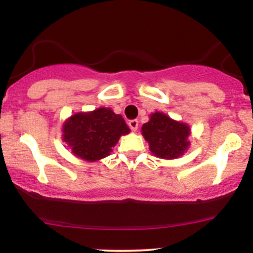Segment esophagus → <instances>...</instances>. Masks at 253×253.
I'll return each mask as SVG.
<instances>
[{
  "instance_id": "esophagus-1",
  "label": "esophagus",
  "mask_w": 253,
  "mask_h": 253,
  "mask_svg": "<svg viewBox=\"0 0 253 253\" xmlns=\"http://www.w3.org/2000/svg\"><path fill=\"white\" fill-rule=\"evenodd\" d=\"M128 126H129V128L132 129V130H135L138 129V126H139V123H138V120H130L129 123H128Z\"/></svg>"
}]
</instances>
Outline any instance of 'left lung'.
<instances>
[{
    "label": "left lung",
    "mask_w": 253,
    "mask_h": 253,
    "mask_svg": "<svg viewBox=\"0 0 253 253\" xmlns=\"http://www.w3.org/2000/svg\"><path fill=\"white\" fill-rule=\"evenodd\" d=\"M190 127L176 121L162 112L150 115L141 127V134L149 143L152 155L162 159H176L184 155L190 146Z\"/></svg>",
    "instance_id": "8db88e82"
}]
</instances>
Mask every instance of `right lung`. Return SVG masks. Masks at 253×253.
<instances>
[{"instance_id":"add662e5","label":"right lung","mask_w":253,"mask_h":253,"mask_svg":"<svg viewBox=\"0 0 253 253\" xmlns=\"http://www.w3.org/2000/svg\"><path fill=\"white\" fill-rule=\"evenodd\" d=\"M63 141L74 156L86 162H97L109 156L121 135L130 132L124 118L110 108L71 115L63 124Z\"/></svg>"}]
</instances>
